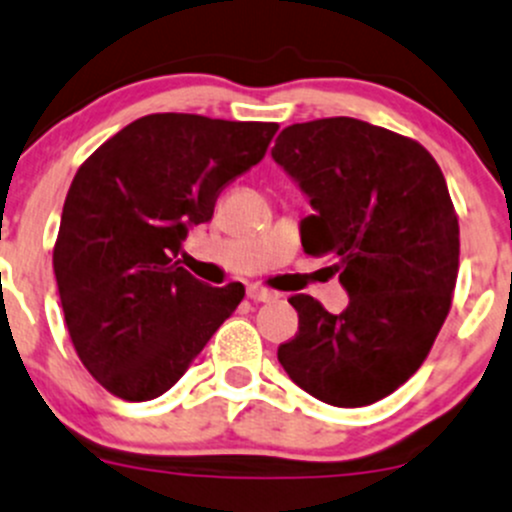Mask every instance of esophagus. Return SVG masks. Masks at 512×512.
Masks as SVG:
<instances>
[{
	"label": "esophagus",
	"mask_w": 512,
	"mask_h": 512,
	"mask_svg": "<svg viewBox=\"0 0 512 512\" xmlns=\"http://www.w3.org/2000/svg\"><path fill=\"white\" fill-rule=\"evenodd\" d=\"M247 297H250L252 302H272L277 300V292L267 290V287H260V285H250L247 287Z\"/></svg>",
	"instance_id": "34e87169"
}]
</instances>
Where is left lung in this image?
I'll return each instance as SVG.
<instances>
[{
    "label": "left lung",
    "mask_w": 512,
    "mask_h": 512,
    "mask_svg": "<svg viewBox=\"0 0 512 512\" xmlns=\"http://www.w3.org/2000/svg\"><path fill=\"white\" fill-rule=\"evenodd\" d=\"M272 157L315 207L302 250L335 257L350 295L340 315L292 295L300 322L277 360L322 403H377L418 372L453 302L460 227L443 172L420 142L352 117L290 124Z\"/></svg>",
    "instance_id": "8db88e82"
}]
</instances>
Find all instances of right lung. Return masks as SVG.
Here are the masks:
<instances>
[{
	"mask_svg": "<svg viewBox=\"0 0 512 512\" xmlns=\"http://www.w3.org/2000/svg\"><path fill=\"white\" fill-rule=\"evenodd\" d=\"M275 132V122L147 114L82 162L52 265L74 350L107 393L160 398L242 302L240 282L210 287L175 257Z\"/></svg>",
	"mask_w": 512,
	"mask_h": 512,
	"instance_id": "obj_1",
	"label": "right lung"
}]
</instances>
